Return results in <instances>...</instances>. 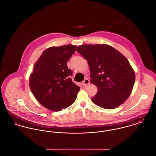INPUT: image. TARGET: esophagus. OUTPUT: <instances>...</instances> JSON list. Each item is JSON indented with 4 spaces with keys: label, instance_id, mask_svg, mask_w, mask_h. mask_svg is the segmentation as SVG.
<instances>
[{
    "label": "esophagus",
    "instance_id": "34e87169",
    "mask_svg": "<svg viewBox=\"0 0 156 156\" xmlns=\"http://www.w3.org/2000/svg\"><path fill=\"white\" fill-rule=\"evenodd\" d=\"M82 84H83V86H88V85L90 84V81H89L87 78H86V79H85V80L82 82Z\"/></svg>",
    "mask_w": 156,
    "mask_h": 156
}]
</instances>
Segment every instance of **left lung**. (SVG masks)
Returning a JSON list of instances; mask_svg holds the SVG:
<instances>
[{
  "label": "left lung",
  "instance_id": "1",
  "mask_svg": "<svg viewBox=\"0 0 156 156\" xmlns=\"http://www.w3.org/2000/svg\"><path fill=\"white\" fill-rule=\"evenodd\" d=\"M76 51L88 62L90 82L98 87L91 101L105 109L123 104L132 93L135 73L128 60L106 44H83Z\"/></svg>",
  "mask_w": 156,
  "mask_h": 156
}]
</instances>
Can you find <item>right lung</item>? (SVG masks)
<instances>
[{
    "label": "right lung",
    "instance_id": "1",
    "mask_svg": "<svg viewBox=\"0 0 156 156\" xmlns=\"http://www.w3.org/2000/svg\"><path fill=\"white\" fill-rule=\"evenodd\" d=\"M76 48L73 45L50 47L35 63L29 86L36 99L48 109L60 111L75 101L80 87L70 78L72 71L67 62Z\"/></svg>",
    "mask_w": 156,
    "mask_h": 156
}]
</instances>
